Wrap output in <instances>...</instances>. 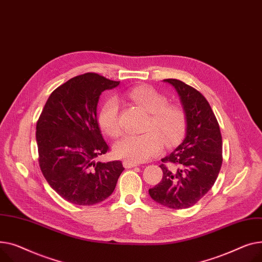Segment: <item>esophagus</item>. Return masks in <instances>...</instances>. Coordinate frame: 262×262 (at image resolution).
I'll return each mask as SVG.
<instances>
[{
    "label": "esophagus",
    "mask_w": 262,
    "mask_h": 262,
    "mask_svg": "<svg viewBox=\"0 0 262 262\" xmlns=\"http://www.w3.org/2000/svg\"><path fill=\"white\" fill-rule=\"evenodd\" d=\"M122 164H124L125 168H133V167L138 166L137 163H134V162H131V161H128V160H125L124 162H122Z\"/></svg>",
    "instance_id": "esophagus-1"
}]
</instances>
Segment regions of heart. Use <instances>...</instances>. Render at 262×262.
<instances>
[{
  "instance_id": "heart-1",
  "label": "heart",
  "mask_w": 262,
  "mask_h": 262,
  "mask_svg": "<svg viewBox=\"0 0 262 262\" xmlns=\"http://www.w3.org/2000/svg\"><path fill=\"white\" fill-rule=\"evenodd\" d=\"M127 97L149 112L145 126L146 132L140 135L128 134L115 144L114 152L118 158L134 163L150 160L160 152L162 141L166 146L176 144L186 128V116L180 106L167 103V97L149 85L130 89ZM99 125L109 136L120 134L118 102L111 98L106 100L99 114Z\"/></svg>"
}]
</instances>
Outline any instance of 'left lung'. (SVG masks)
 I'll use <instances>...</instances> for the list:
<instances>
[{"label": "left lung", "instance_id": "left-lung-1", "mask_svg": "<svg viewBox=\"0 0 262 262\" xmlns=\"http://www.w3.org/2000/svg\"><path fill=\"white\" fill-rule=\"evenodd\" d=\"M177 90L186 116V135L162 159V181L149 189L163 206L184 209L194 205L213 186L222 165V136L206 98L178 79H164Z\"/></svg>", "mask_w": 262, "mask_h": 262}]
</instances>
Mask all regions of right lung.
<instances>
[{
    "instance_id": "right-lung-1",
    "label": "right lung",
    "mask_w": 262,
    "mask_h": 262,
    "mask_svg": "<svg viewBox=\"0 0 262 262\" xmlns=\"http://www.w3.org/2000/svg\"><path fill=\"white\" fill-rule=\"evenodd\" d=\"M118 84L96 73L76 76L53 92L37 121L41 171L50 186L72 204L103 201L125 169L120 161H94L109 150L97 120L99 96Z\"/></svg>"
}]
</instances>
